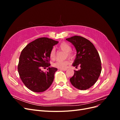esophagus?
<instances>
[{
  "label": "esophagus",
  "mask_w": 120,
  "mask_h": 120,
  "mask_svg": "<svg viewBox=\"0 0 120 120\" xmlns=\"http://www.w3.org/2000/svg\"><path fill=\"white\" fill-rule=\"evenodd\" d=\"M60 70L63 71H66L67 70V68H63V69H60Z\"/></svg>",
  "instance_id": "esophagus-1"
}]
</instances>
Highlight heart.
<instances>
[{
    "label": "heart",
    "instance_id": "b5f03b06",
    "mask_svg": "<svg viewBox=\"0 0 120 120\" xmlns=\"http://www.w3.org/2000/svg\"><path fill=\"white\" fill-rule=\"evenodd\" d=\"M59 48L64 50V52H66L67 56L70 58H72L74 57V54L71 51V46L66 42H61L59 45ZM49 57L50 59L54 60L56 58V51L54 49H52L49 52ZM70 64V61L68 60H66L64 61H56V62L52 64V66L60 68L63 69L66 68L68 64Z\"/></svg>",
    "mask_w": 120,
    "mask_h": 120
}]
</instances>
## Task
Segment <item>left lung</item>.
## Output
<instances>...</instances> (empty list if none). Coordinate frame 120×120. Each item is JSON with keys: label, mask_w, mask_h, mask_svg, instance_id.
Listing matches in <instances>:
<instances>
[{"label": "left lung", "mask_w": 120, "mask_h": 120, "mask_svg": "<svg viewBox=\"0 0 120 120\" xmlns=\"http://www.w3.org/2000/svg\"><path fill=\"white\" fill-rule=\"evenodd\" d=\"M74 45L77 55L73 66L79 71H74L70 82L75 88L81 90L89 89L96 82L101 71V60L95 46L88 39L81 36L75 35L66 39Z\"/></svg>", "instance_id": "left-lung-1"}]
</instances>
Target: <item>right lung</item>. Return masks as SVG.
I'll list each match as a JSON object with an SVG mask.
<instances>
[{
  "label": "right lung",
  "mask_w": 120,
  "mask_h": 120,
  "mask_svg": "<svg viewBox=\"0 0 120 120\" xmlns=\"http://www.w3.org/2000/svg\"><path fill=\"white\" fill-rule=\"evenodd\" d=\"M59 41L41 38L30 42L22 49L19 56L18 72L27 88L34 92L45 91L51 86L57 69L50 68L49 52ZM49 67L48 71H41Z\"/></svg>",
  "instance_id": "right-lung-1"
}]
</instances>
